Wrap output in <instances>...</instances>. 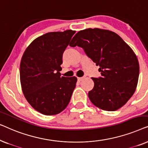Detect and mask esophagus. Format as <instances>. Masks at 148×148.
<instances>
[{"label": "esophagus", "mask_w": 148, "mask_h": 148, "mask_svg": "<svg viewBox=\"0 0 148 148\" xmlns=\"http://www.w3.org/2000/svg\"><path fill=\"white\" fill-rule=\"evenodd\" d=\"M84 78H85V77H78L77 80L79 81V82H81V81H82Z\"/></svg>", "instance_id": "34e87169"}]
</instances>
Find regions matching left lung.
Masks as SVG:
<instances>
[{"instance_id":"8db88e82","label":"left lung","mask_w":148,"mask_h":148,"mask_svg":"<svg viewBox=\"0 0 148 148\" xmlns=\"http://www.w3.org/2000/svg\"><path fill=\"white\" fill-rule=\"evenodd\" d=\"M70 46L84 48L102 77L92 78L94 86L88 93L92 103L106 111L123 107L134 94L138 83L139 64L131 48L114 32L100 28L81 30Z\"/></svg>"}]
</instances>
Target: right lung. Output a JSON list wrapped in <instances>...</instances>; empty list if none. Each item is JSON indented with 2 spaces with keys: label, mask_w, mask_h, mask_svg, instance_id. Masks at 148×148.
<instances>
[{
  "label": "right lung",
  "mask_w": 148,
  "mask_h": 148,
  "mask_svg": "<svg viewBox=\"0 0 148 148\" xmlns=\"http://www.w3.org/2000/svg\"><path fill=\"white\" fill-rule=\"evenodd\" d=\"M75 31L46 33L26 48L20 63V82L29 104L42 114H59L67 106L77 81L60 77L62 54Z\"/></svg>",
  "instance_id": "right-lung-1"
}]
</instances>
